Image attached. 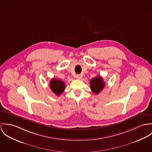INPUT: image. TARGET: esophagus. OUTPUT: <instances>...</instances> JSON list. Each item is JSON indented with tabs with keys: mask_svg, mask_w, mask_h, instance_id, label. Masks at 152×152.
Wrapping results in <instances>:
<instances>
[{
	"mask_svg": "<svg viewBox=\"0 0 152 152\" xmlns=\"http://www.w3.org/2000/svg\"><path fill=\"white\" fill-rule=\"evenodd\" d=\"M76 77L77 79H80V78H81V75H77L76 76Z\"/></svg>",
	"mask_w": 152,
	"mask_h": 152,
	"instance_id": "esophagus-1",
	"label": "esophagus"
}]
</instances>
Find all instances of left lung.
I'll use <instances>...</instances> for the list:
<instances>
[{"instance_id": "obj_1", "label": "left lung", "mask_w": 152, "mask_h": 152, "mask_svg": "<svg viewBox=\"0 0 152 152\" xmlns=\"http://www.w3.org/2000/svg\"><path fill=\"white\" fill-rule=\"evenodd\" d=\"M90 88L91 91L96 94H98L101 92L105 86V83L101 76H97L91 79L90 82Z\"/></svg>"}]
</instances>
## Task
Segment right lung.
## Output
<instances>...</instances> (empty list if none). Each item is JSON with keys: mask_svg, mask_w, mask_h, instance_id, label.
<instances>
[{"mask_svg": "<svg viewBox=\"0 0 152 152\" xmlns=\"http://www.w3.org/2000/svg\"><path fill=\"white\" fill-rule=\"evenodd\" d=\"M50 88L56 95L59 96L65 90V85L62 80L53 78L50 81Z\"/></svg>", "mask_w": 152, "mask_h": 152, "instance_id": "1", "label": "right lung"}]
</instances>
